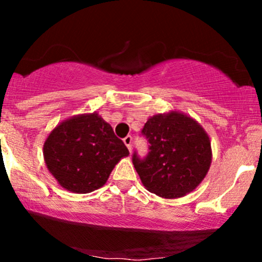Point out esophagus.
Listing matches in <instances>:
<instances>
[{
    "mask_svg": "<svg viewBox=\"0 0 262 262\" xmlns=\"http://www.w3.org/2000/svg\"><path fill=\"white\" fill-rule=\"evenodd\" d=\"M123 141H124V144H125V146H127L128 148V150L129 151L132 152V141H133V138L130 137V135H127V137L124 138V139H123Z\"/></svg>",
    "mask_w": 262,
    "mask_h": 262,
    "instance_id": "obj_1",
    "label": "esophagus"
}]
</instances>
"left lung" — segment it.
I'll list each match as a JSON object with an SVG mask.
<instances>
[{
  "label": "left lung",
  "instance_id": "1",
  "mask_svg": "<svg viewBox=\"0 0 262 262\" xmlns=\"http://www.w3.org/2000/svg\"><path fill=\"white\" fill-rule=\"evenodd\" d=\"M141 133L148 138L145 159L133 155L141 183L159 197L175 200L194 191L212 162L209 135L196 119L180 111L150 117Z\"/></svg>",
  "mask_w": 262,
  "mask_h": 262
}]
</instances>
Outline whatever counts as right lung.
<instances>
[{
    "instance_id": "obj_1",
    "label": "right lung",
    "mask_w": 262,
    "mask_h": 262,
    "mask_svg": "<svg viewBox=\"0 0 262 262\" xmlns=\"http://www.w3.org/2000/svg\"><path fill=\"white\" fill-rule=\"evenodd\" d=\"M129 151L98 113H82L60 122L43 145L48 170L62 188L90 193L101 188Z\"/></svg>"
}]
</instances>
